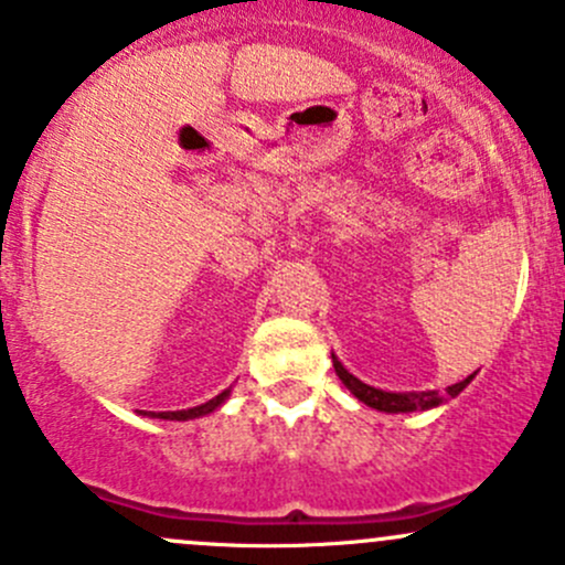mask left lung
Instances as JSON below:
<instances>
[{"instance_id": "1", "label": "left lung", "mask_w": 565, "mask_h": 565, "mask_svg": "<svg viewBox=\"0 0 565 565\" xmlns=\"http://www.w3.org/2000/svg\"><path fill=\"white\" fill-rule=\"evenodd\" d=\"M332 367H335L338 379L343 382V387L352 392L354 397H358L360 403H365V406L376 408V412H387V414H408V412H427V408H436L441 406V403L452 401V397L460 395L462 390L468 387V384L473 382V376L477 373H471L468 379H462V382L452 384V387H447L444 392L438 390H425V392H387V390H379V387H371V384L360 382L358 376H352V373L347 371V367L341 365V360L332 354Z\"/></svg>"}]
</instances>
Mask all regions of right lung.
Masks as SVG:
<instances>
[{
    "label": "right lung",
    "mask_w": 565,
    "mask_h": 565,
    "mask_svg": "<svg viewBox=\"0 0 565 565\" xmlns=\"http://www.w3.org/2000/svg\"><path fill=\"white\" fill-rule=\"evenodd\" d=\"M230 397V390H224L222 395H216L213 401L203 403V406H194V408H183V412H162V414H151V417H159V419H175V423H186V419H200V417H207V414L216 412L218 406H222L224 401Z\"/></svg>",
    "instance_id": "right-lung-1"
}]
</instances>
